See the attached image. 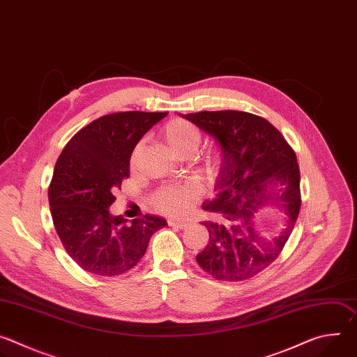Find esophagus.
<instances>
[{
    "label": "esophagus",
    "mask_w": 357,
    "mask_h": 357,
    "mask_svg": "<svg viewBox=\"0 0 357 357\" xmlns=\"http://www.w3.org/2000/svg\"><path fill=\"white\" fill-rule=\"evenodd\" d=\"M168 225L172 226V227H176V229H185V227L189 226V223L181 222V220H175V219H168Z\"/></svg>",
    "instance_id": "obj_1"
}]
</instances>
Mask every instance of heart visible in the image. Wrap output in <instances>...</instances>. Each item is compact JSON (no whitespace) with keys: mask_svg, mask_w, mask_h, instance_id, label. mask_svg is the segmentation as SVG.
<instances>
[{"mask_svg":"<svg viewBox=\"0 0 357 357\" xmlns=\"http://www.w3.org/2000/svg\"><path fill=\"white\" fill-rule=\"evenodd\" d=\"M161 137L168 148L179 158H186L193 155L202 142V131L197 126L190 121L175 119L168 121L162 130ZM141 144L134 148L131 155V165L137 162L139 155ZM220 169V155L218 152H209L202 158L197 167L199 175L205 181H212ZM196 199V193L192 186L183 183H174L161 186L151 197V203L158 212L169 216L183 215Z\"/></svg>","mask_w":357,"mask_h":357,"instance_id":"b5f03b06","label":"heart"}]
</instances>
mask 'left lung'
I'll return each mask as SVG.
<instances>
[{"label": "left lung", "instance_id": "left-lung-1", "mask_svg": "<svg viewBox=\"0 0 357 357\" xmlns=\"http://www.w3.org/2000/svg\"><path fill=\"white\" fill-rule=\"evenodd\" d=\"M213 135L222 149L216 197L203 203L211 219L203 222L209 241L196 261L220 281H244L267 268L282 251L301 209L299 167L295 151L266 119L236 110L183 116ZM277 202L287 216L273 239L256 230L253 216Z\"/></svg>", "mask_w": 357, "mask_h": 357}]
</instances>
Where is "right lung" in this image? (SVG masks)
I'll return each instance as SVG.
<instances>
[{"instance_id": "right-lung-1", "label": "right lung", "mask_w": 357, "mask_h": 357, "mask_svg": "<svg viewBox=\"0 0 357 357\" xmlns=\"http://www.w3.org/2000/svg\"><path fill=\"white\" fill-rule=\"evenodd\" d=\"M168 113L123 112L77 131L59 155L47 196L56 233L84 271L116 277L142 259L151 236L167 222L157 216H112L114 192L130 176V158L142 135Z\"/></svg>"}]
</instances>
